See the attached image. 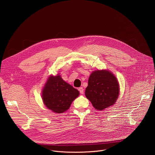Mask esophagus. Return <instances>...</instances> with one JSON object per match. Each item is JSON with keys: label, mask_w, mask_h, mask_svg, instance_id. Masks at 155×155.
Masks as SVG:
<instances>
[{"label": "esophagus", "mask_w": 155, "mask_h": 155, "mask_svg": "<svg viewBox=\"0 0 155 155\" xmlns=\"http://www.w3.org/2000/svg\"><path fill=\"white\" fill-rule=\"evenodd\" d=\"M78 90H79V91H80V94H83L84 93V90H83V87H80L78 88Z\"/></svg>", "instance_id": "1"}]
</instances>
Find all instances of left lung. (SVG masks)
I'll list each match as a JSON object with an SVG mask.
<instances>
[{"label":"left lung","mask_w":155,"mask_h":155,"mask_svg":"<svg viewBox=\"0 0 155 155\" xmlns=\"http://www.w3.org/2000/svg\"><path fill=\"white\" fill-rule=\"evenodd\" d=\"M119 83L115 76L108 71H95L88 80L86 97L93 107L102 110L116 102L120 92Z\"/></svg>","instance_id":"8db88e82"}]
</instances>
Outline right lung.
I'll list each match as a JSON object with an SVG mask.
<instances>
[{
	"label": "right lung",
	"instance_id": "right-lung-1",
	"mask_svg": "<svg viewBox=\"0 0 155 155\" xmlns=\"http://www.w3.org/2000/svg\"><path fill=\"white\" fill-rule=\"evenodd\" d=\"M79 94L77 89L64 81L60 75L50 76L43 88L41 97L48 109L61 114L69 108Z\"/></svg>",
	"mask_w": 155,
	"mask_h": 155
}]
</instances>
